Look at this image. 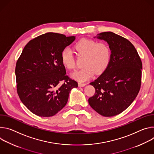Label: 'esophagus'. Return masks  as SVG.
<instances>
[{
  "label": "esophagus",
  "mask_w": 154,
  "mask_h": 154,
  "mask_svg": "<svg viewBox=\"0 0 154 154\" xmlns=\"http://www.w3.org/2000/svg\"><path fill=\"white\" fill-rule=\"evenodd\" d=\"M86 84L82 83V82H79V83H78V86H79V87H84L85 86H86Z\"/></svg>",
  "instance_id": "obj_1"
}]
</instances>
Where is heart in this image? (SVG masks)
<instances>
[{
    "label": "heart",
    "mask_w": 154,
    "mask_h": 154,
    "mask_svg": "<svg viewBox=\"0 0 154 154\" xmlns=\"http://www.w3.org/2000/svg\"><path fill=\"white\" fill-rule=\"evenodd\" d=\"M78 54L85 56L82 67L71 74V76L79 81L90 79L96 72L103 73L108 66L111 60V51L104 43H97L95 40L82 38L74 46ZM60 60L63 66L68 70H73L75 66L72 51L64 49L61 53Z\"/></svg>",
    "instance_id": "b5f03b06"
}]
</instances>
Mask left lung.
Returning a JSON list of instances; mask_svg holds the SVG:
<instances>
[{
    "mask_svg": "<svg viewBox=\"0 0 154 154\" xmlns=\"http://www.w3.org/2000/svg\"><path fill=\"white\" fill-rule=\"evenodd\" d=\"M94 38L107 42L111 60L103 73L90 83L95 94L89 98V103L100 115L112 117L125 110L138 95L142 62L137 51L127 39L112 32L98 33Z\"/></svg>",
    "mask_w": 154,
    "mask_h": 154,
    "instance_id": "1",
    "label": "left lung"
}]
</instances>
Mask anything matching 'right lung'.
Listing matches in <instances>:
<instances>
[{"instance_id": "obj_1", "label": "right lung", "mask_w": 154, "mask_h": 154, "mask_svg": "<svg viewBox=\"0 0 154 154\" xmlns=\"http://www.w3.org/2000/svg\"><path fill=\"white\" fill-rule=\"evenodd\" d=\"M75 36L48 32L30 40L16 62L17 92L22 103L40 117L56 114L66 104L78 82L66 75L60 60L62 51Z\"/></svg>"}]
</instances>
